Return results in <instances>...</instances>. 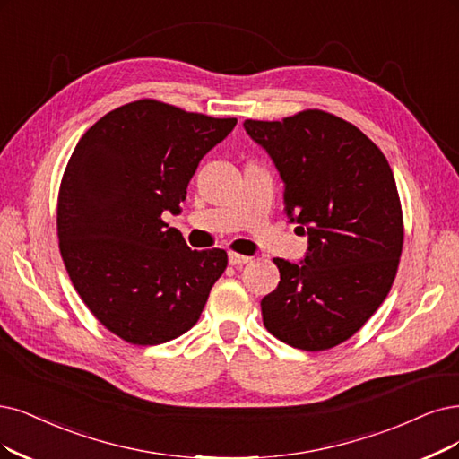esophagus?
<instances>
[{
    "label": "esophagus",
    "mask_w": 459,
    "mask_h": 459,
    "mask_svg": "<svg viewBox=\"0 0 459 459\" xmlns=\"http://www.w3.org/2000/svg\"><path fill=\"white\" fill-rule=\"evenodd\" d=\"M251 261V257H246V255H238V253H229V263L232 266H244Z\"/></svg>",
    "instance_id": "1"
}]
</instances>
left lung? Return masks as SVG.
<instances>
[{
	"label": "left lung",
	"mask_w": 459,
	"mask_h": 459,
	"mask_svg": "<svg viewBox=\"0 0 459 459\" xmlns=\"http://www.w3.org/2000/svg\"><path fill=\"white\" fill-rule=\"evenodd\" d=\"M244 128L273 159L285 213L308 236L300 263L274 259L280 283L261 300L268 333L319 351L358 333L397 274L403 212L392 168L367 135L331 113L308 109Z\"/></svg>",
	"instance_id": "left-lung-1"
}]
</instances>
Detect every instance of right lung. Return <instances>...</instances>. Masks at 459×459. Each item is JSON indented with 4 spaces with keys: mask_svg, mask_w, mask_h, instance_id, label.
Segmentation results:
<instances>
[{
    "mask_svg": "<svg viewBox=\"0 0 459 459\" xmlns=\"http://www.w3.org/2000/svg\"><path fill=\"white\" fill-rule=\"evenodd\" d=\"M234 126L138 100L101 117L74 149L58 193L62 259L89 310L130 344L189 331L225 273L227 251H193L162 213L181 212L198 162Z\"/></svg>",
    "mask_w": 459,
    "mask_h": 459,
    "instance_id": "add662e5",
    "label": "right lung"
}]
</instances>
